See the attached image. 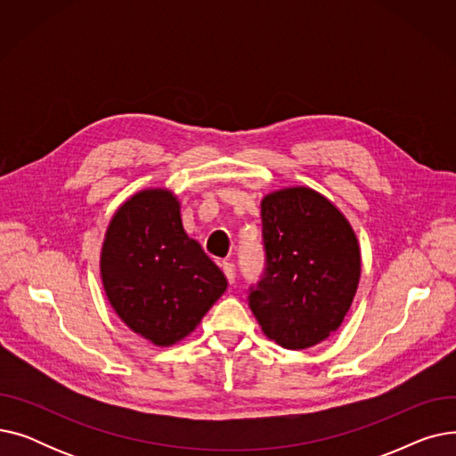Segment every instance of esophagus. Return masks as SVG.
<instances>
[{"label":"esophagus","instance_id":"1","mask_svg":"<svg viewBox=\"0 0 456 456\" xmlns=\"http://www.w3.org/2000/svg\"><path fill=\"white\" fill-rule=\"evenodd\" d=\"M222 270H224V273H225L227 281L232 284V282H234V279H236V268H234L232 262L224 260V262H222Z\"/></svg>","mask_w":456,"mask_h":456}]
</instances>
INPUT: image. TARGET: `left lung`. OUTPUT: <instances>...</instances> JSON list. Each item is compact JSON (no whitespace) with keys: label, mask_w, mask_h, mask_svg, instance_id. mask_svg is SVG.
<instances>
[{"label":"left lung","mask_w":456,"mask_h":456,"mask_svg":"<svg viewBox=\"0 0 456 456\" xmlns=\"http://www.w3.org/2000/svg\"><path fill=\"white\" fill-rule=\"evenodd\" d=\"M266 275L249 296L262 332L286 349L337 332L361 281V246L344 212L308 186L260 200Z\"/></svg>","instance_id":"left-lung-1"}]
</instances>
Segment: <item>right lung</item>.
Listing matches in <instances>:
<instances>
[{
  "mask_svg": "<svg viewBox=\"0 0 456 456\" xmlns=\"http://www.w3.org/2000/svg\"><path fill=\"white\" fill-rule=\"evenodd\" d=\"M105 296L118 318L157 347L194 332L227 290L224 272L183 227L170 188H143L116 208L100 255Z\"/></svg>",
  "mask_w": 456,
  "mask_h": 456,
  "instance_id": "add662e5",
  "label": "right lung"
}]
</instances>
